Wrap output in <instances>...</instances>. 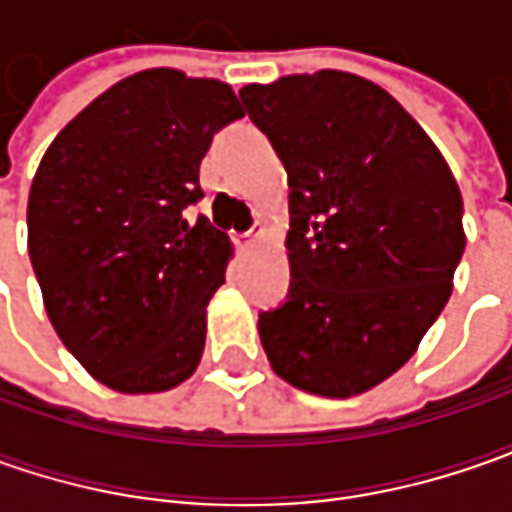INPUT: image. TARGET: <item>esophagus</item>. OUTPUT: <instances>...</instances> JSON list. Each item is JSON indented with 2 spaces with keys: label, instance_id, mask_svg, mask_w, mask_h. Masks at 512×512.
Masks as SVG:
<instances>
[{
  "label": "esophagus",
  "instance_id": "obj_1",
  "mask_svg": "<svg viewBox=\"0 0 512 512\" xmlns=\"http://www.w3.org/2000/svg\"><path fill=\"white\" fill-rule=\"evenodd\" d=\"M267 236V227L262 225V222H256V225L250 227L247 233H242V236H236V245L242 247V250H250V247H256L262 239Z\"/></svg>",
  "mask_w": 512,
  "mask_h": 512
}]
</instances>
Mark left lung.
Segmentation results:
<instances>
[{
	"instance_id": "8db88e82",
	"label": "left lung",
	"mask_w": 512,
	"mask_h": 512,
	"mask_svg": "<svg viewBox=\"0 0 512 512\" xmlns=\"http://www.w3.org/2000/svg\"><path fill=\"white\" fill-rule=\"evenodd\" d=\"M290 182V296L259 316L273 373L350 399L402 367L453 293L462 190L442 150L376 82L290 73L239 90Z\"/></svg>"
}]
</instances>
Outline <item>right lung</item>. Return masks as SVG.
<instances>
[{
	"label": "right lung",
	"instance_id": "1",
	"mask_svg": "<svg viewBox=\"0 0 512 512\" xmlns=\"http://www.w3.org/2000/svg\"><path fill=\"white\" fill-rule=\"evenodd\" d=\"M245 110L227 82L139 70L76 113L28 196V253L56 336L96 382L165 393L202 362L230 236L185 207L213 133Z\"/></svg>",
	"mask_w": 512,
	"mask_h": 512
}]
</instances>
